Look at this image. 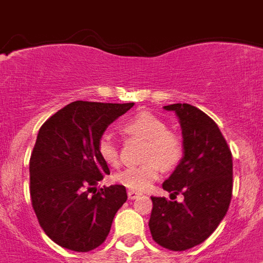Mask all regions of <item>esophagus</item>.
<instances>
[{
    "mask_svg": "<svg viewBox=\"0 0 263 263\" xmlns=\"http://www.w3.org/2000/svg\"><path fill=\"white\" fill-rule=\"evenodd\" d=\"M140 195H142L140 192L134 191V190H128V198H129V199H136V198H139Z\"/></svg>",
    "mask_w": 263,
    "mask_h": 263,
    "instance_id": "esophagus-1",
    "label": "esophagus"
}]
</instances>
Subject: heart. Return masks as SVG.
Returning <instances> with one entry per match:
<instances>
[{"mask_svg":"<svg viewBox=\"0 0 263 263\" xmlns=\"http://www.w3.org/2000/svg\"><path fill=\"white\" fill-rule=\"evenodd\" d=\"M128 135L144 139L142 158L143 164L127 166L116 173L113 180L134 191H144L152 185L161 173V169H175L184 157V143L177 132L166 128L164 120L150 111H139L121 125ZM99 157L109 166L120 164L119 146L110 134H103L98 139Z\"/></svg>","mask_w":263,"mask_h":263,"instance_id":"b5f03b06","label":"heart"}]
</instances>
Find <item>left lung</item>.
Listing matches in <instances>:
<instances>
[{
    "label": "left lung",
    "mask_w": 263,
    "mask_h": 263,
    "mask_svg": "<svg viewBox=\"0 0 263 263\" xmlns=\"http://www.w3.org/2000/svg\"><path fill=\"white\" fill-rule=\"evenodd\" d=\"M176 111L183 129L184 157L162 188L171 199L152 196L148 228L164 249L184 251L203 243L228 212L233 185L232 153L220 128L188 103L165 106ZM181 193L183 202L175 201Z\"/></svg>",
    "instance_id": "obj_1"
}]
</instances>
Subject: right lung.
<instances>
[{
	"label": "right lung",
	"instance_id": "right-lung-1",
	"mask_svg": "<svg viewBox=\"0 0 263 263\" xmlns=\"http://www.w3.org/2000/svg\"><path fill=\"white\" fill-rule=\"evenodd\" d=\"M132 106L75 101L39 129L30 158L31 203L45 233L64 249L87 253L99 247L127 200L119 184L88 194L110 173L98 154V139Z\"/></svg>",
	"mask_w": 263,
	"mask_h": 263
}]
</instances>
